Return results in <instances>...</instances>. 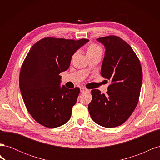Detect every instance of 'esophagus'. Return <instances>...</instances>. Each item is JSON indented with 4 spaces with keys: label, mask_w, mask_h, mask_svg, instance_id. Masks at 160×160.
<instances>
[{
    "label": "esophagus",
    "mask_w": 160,
    "mask_h": 160,
    "mask_svg": "<svg viewBox=\"0 0 160 160\" xmlns=\"http://www.w3.org/2000/svg\"><path fill=\"white\" fill-rule=\"evenodd\" d=\"M80 90H81V93H84V92H88V91H89V89L83 88V87H82V88H80Z\"/></svg>",
    "instance_id": "34e87169"
}]
</instances>
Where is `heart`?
Here are the masks:
<instances>
[{
    "instance_id": "obj_1",
    "label": "heart",
    "mask_w": 160,
    "mask_h": 160,
    "mask_svg": "<svg viewBox=\"0 0 160 160\" xmlns=\"http://www.w3.org/2000/svg\"><path fill=\"white\" fill-rule=\"evenodd\" d=\"M98 52L102 53V49L99 45L95 44V43H92L88 47V49H87V55H94Z\"/></svg>"
}]
</instances>
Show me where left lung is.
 <instances>
[{"label": "left lung", "instance_id": "obj_1", "mask_svg": "<svg viewBox=\"0 0 160 160\" xmlns=\"http://www.w3.org/2000/svg\"><path fill=\"white\" fill-rule=\"evenodd\" d=\"M97 40L105 47L101 75L111 81L107 94L91 90L88 105L91 118L105 128H115L130 117L138 103L142 83L140 61L132 48L119 37L110 35Z\"/></svg>", "mask_w": 160, "mask_h": 160}]
</instances>
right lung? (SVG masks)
Masks as SVG:
<instances>
[{"label": "right lung", "mask_w": 160, "mask_h": 160, "mask_svg": "<svg viewBox=\"0 0 160 160\" xmlns=\"http://www.w3.org/2000/svg\"><path fill=\"white\" fill-rule=\"evenodd\" d=\"M88 41L43 38L24 60L19 76L21 95L28 113L43 126L55 128L69 120L80 89L61 87L59 74L69 68L72 55Z\"/></svg>", "instance_id": "1"}]
</instances>
